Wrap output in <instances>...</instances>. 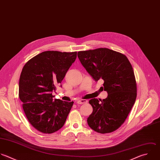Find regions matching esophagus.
Instances as JSON below:
<instances>
[{
  "label": "esophagus",
  "mask_w": 160,
  "mask_h": 160,
  "mask_svg": "<svg viewBox=\"0 0 160 160\" xmlns=\"http://www.w3.org/2000/svg\"><path fill=\"white\" fill-rule=\"evenodd\" d=\"M88 102V100H79L77 102L78 104H83V103H87Z\"/></svg>",
  "instance_id": "34e87169"
}]
</instances>
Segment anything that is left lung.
I'll return each mask as SVG.
<instances>
[{"label": "left lung", "mask_w": 160, "mask_h": 160, "mask_svg": "<svg viewBox=\"0 0 160 160\" xmlns=\"http://www.w3.org/2000/svg\"><path fill=\"white\" fill-rule=\"evenodd\" d=\"M77 55L95 81H104L102 87L108 93L105 99L89 101L93 112L88 125L100 133L112 132L124 123L136 100L133 67L125 55L106 48L78 52Z\"/></svg>", "instance_id": "obj_1"}]
</instances>
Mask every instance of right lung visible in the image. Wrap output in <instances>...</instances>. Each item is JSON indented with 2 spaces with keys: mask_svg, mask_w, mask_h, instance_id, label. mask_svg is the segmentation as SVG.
Here are the masks:
<instances>
[{
  "mask_svg": "<svg viewBox=\"0 0 160 160\" xmlns=\"http://www.w3.org/2000/svg\"><path fill=\"white\" fill-rule=\"evenodd\" d=\"M76 58L77 52L45 51L31 58L23 67L18 96L28 122L42 133L58 131L67 120L73 102L53 98L52 93Z\"/></svg>",
  "mask_w": 160,
  "mask_h": 160,
  "instance_id": "obj_1",
  "label": "right lung"
}]
</instances>
